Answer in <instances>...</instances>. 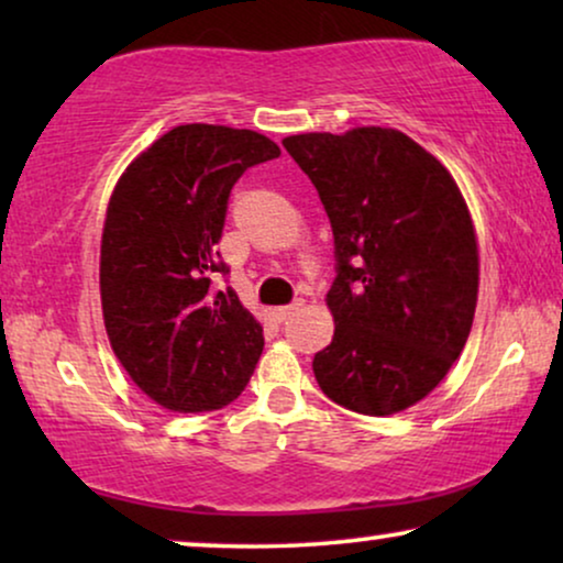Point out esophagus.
I'll use <instances>...</instances> for the list:
<instances>
[{
  "label": "esophagus",
  "mask_w": 563,
  "mask_h": 563,
  "mask_svg": "<svg viewBox=\"0 0 563 563\" xmlns=\"http://www.w3.org/2000/svg\"><path fill=\"white\" fill-rule=\"evenodd\" d=\"M299 307H302V302H295V305H284V307H276V310H274V318L279 320V322H284V320L289 318L291 312L299 310Z\"/></svg>",
  "instance_id": "34e87169"
}]
</instances>
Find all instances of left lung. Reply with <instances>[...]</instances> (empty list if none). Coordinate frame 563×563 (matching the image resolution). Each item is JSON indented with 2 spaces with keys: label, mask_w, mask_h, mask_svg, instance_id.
<instances>
[{
  "label": "left lung",
  "mask_w": 563,
  "mask_h": 563,
  "mask_svg": "<svg viewBox=\"0 0 563 563\" xmlns=\"http://www.w3.org/2000/svg\"><path fill=\"white\" fill-rule=\"evenodd\" d=\"M282 143L335 238L325 297L335 333L314 353V379L345 410L402 412L443 382L472 333L479 245L466 199L449 168L395 128Z\"/></svg>",
  "instance_id": "1"
}]
</instances>
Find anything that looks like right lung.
Returning a JSON list of instances; mask_svg holds the SVG:
<instances>
[{"label": "right lung", "instance_id": "obj_1", "mask_svg": "<svg viewBox=\"0 0 563 563\" xmlns=\"http://www.w3.org/2000/svg\"><path fill=\"white\" fill-rule=\"evenodd\" d=\"M253 130L191 122L153 141L114 184L99 249V295L114 356L172 412L233 402L264 351V325L233 289H212L233 184L279 158Z\"/></svg>", "mask_w": 563, "mask_h": 563}]
</instances>
